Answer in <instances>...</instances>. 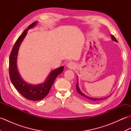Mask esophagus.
Segmentation results:
<instances>
[{
    "mask_svg": "<svg viewBox=\"0 0 131 131\" xmlns=\"http://www.w3.org/2000/svg\"><path fill=\"white\" fill-rule=\"evenodd\" d=\"M76 65L74 62H72V61H70V62H69L67 63V67L70 69H73L75 68Z\"/></svg>",
    "mask_w": 131,
    "mask_h": 131,
    "instance_id": "obj_1",
    "label": "esophagus"
}]
</instances>
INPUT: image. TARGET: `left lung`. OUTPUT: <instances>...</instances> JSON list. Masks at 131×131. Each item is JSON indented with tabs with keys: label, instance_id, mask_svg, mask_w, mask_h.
Wrapping results in <instances>:
<instances>
[{
	"label": "left lung",
	"instance_id": "1",
	"mask_svg": "<svg viewBox=\"0 0 131 131\" xmlns=\"http://www.w3.org/2000/svg\"><path fill=\"white\" fill-rule=\"evenodd\" d=\"M111 38H112V39L113 41H116V42H118L117 40L116 39V38H115V37H114V35H111ZM78 77H77V85H76V88H77V92H78V93L80 94V95L83 96V97H85V98H86V99H88V100H90V101H99V100H103V99H106L107 97H109V96H110V95H109V96H107V97H104V98L97 99V98H93V97H89V96H86L85 94L83 93L81 91V90H80V88H79V87L78 81ZM110 95H111V94H110Z\"/></svg>",
	"mask_w": 131,
	"mask_h": 131
}]
</instances>
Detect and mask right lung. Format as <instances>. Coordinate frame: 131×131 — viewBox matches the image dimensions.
<instances>
[{"mask_svg": "<svg viewBox=\"0 0 131 131\" xmlns=\"http://www.w3.org/2000/svg\"><path fill=\"white\" fill-rule=\"evenodd\" d=\"M35 21L30 25L19 36L11 51L9 59V72L10 79L12 84L18 92L25 98L32 101H39L43 99L51 90L52 84L57 77L63 70L64 66L57 68L51 71L43 83L33 85L26 82L22 78L17 68V57L19 47L23 42L29 30L33 28L37 24Z\"/></svg>", "mask_w": 131, "mask_h": 131, "instance_id": "obj_1", "label": "right lung"}]
</instances>
